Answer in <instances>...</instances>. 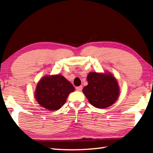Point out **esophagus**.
Listing matches in <instances>:
<instances>
[{
  "instance_id": "esophagus-1",
  "label": "esophagus",
  "mask_w": 153,
  "mask_h": 153,
  "mask_svg": "<svg viewBox=\"0 0 153 153\" xmlns=\"http://www.w3.org/2000/svg\"><path fill=\"white\" fill-rule=\"evenodd\" d=\"M76 90H77V91H81V90H82V86H79L76 87Z\"/></svg>"
}]
</instances>
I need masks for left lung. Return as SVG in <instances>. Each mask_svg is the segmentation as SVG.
<instances>
[{"instance_id": "obj_1", "label": "left lung", "mask_w": 153, "mask_h": 153, "mask_svg": "<svg viewBox=\"0 0 153 153\" xmlns=\"http://www.w3.org/2000/svg\"><path fill=\"white\" fill-rule=\"evenodd\" d=\"M87 80L88 84L83 88V92L92 106L104 108L117 100L120 88L117 79L111 74L90 72Z\"/></svg>"}]
</instances>
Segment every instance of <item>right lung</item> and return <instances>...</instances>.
Segmentation results:
<instances>
[{
  "label": "right lung",
  "instance_id": "1",
  "mask_svg": "<svg viewBox=\"0 0 153 153\" xmlns=\"http://www.w3.org/2000/svg\"><path fill=\"white\" fill-rule=\"evenodd\" d=\"M75 88L71 82L60 74L43 77L35 90L36 101L49 111H56L63 107L67 98Z\"/></svg>",
  "mask_w": 153,
  "mask_h": 153
}]
</instances>
